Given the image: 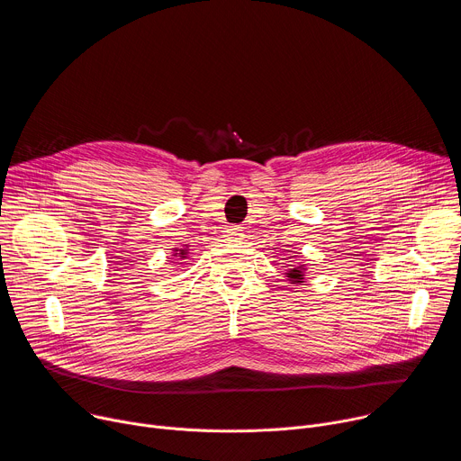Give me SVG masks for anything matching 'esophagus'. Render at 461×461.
<instances>
[{
	"label": "esophagus",
	"mask_w": 461,
	"mask_h": 461,
	"mask_svg": "<svg viewBox=\"0 0 461 461\" xmlns=\"http://www.w3.org/2000/svg\"><path fill=\"white\" fill-rule=\"evenodd\" d=\"M224 237H228L230 240H239L242 237L240 226H228L226 231H224Z\"/></svg>",
	"instance_id": "esophagus-1"
}]
</instances>
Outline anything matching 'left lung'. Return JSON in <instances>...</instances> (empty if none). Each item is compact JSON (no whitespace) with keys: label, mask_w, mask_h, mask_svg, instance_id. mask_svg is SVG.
<instances>
[{"label":"left lung","mask_w":461,"mask_h":461,"mask_svg":"<svg viewBox=\"0 0 461 461\" xmlns=\"http://www.w3.org/2000/svg\"><path fill=\"white\" fill-rule=\"evenodd\" d=\"M304 272H306V267L297 265V267H292V270H288L286 277L292 285H301V283H304Z\"/></svg>","instance_id":"8db88e82"}]
</instances>
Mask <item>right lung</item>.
<instances>
[{"label":"right lung","mask_w":461,"mask_h":461,"mask_svg":"<svg viewBox=\"0 0 461 461\" xmlns=\"http://www.w3.org/2000/svg\"><path fill=\"white\" fill-rule=\"evenodd\" d=\"M176 253H175V257H178V258H185V255H187V249H175Z\"/></svg>","instance_id":"right-lung-1"}]
</instances>
